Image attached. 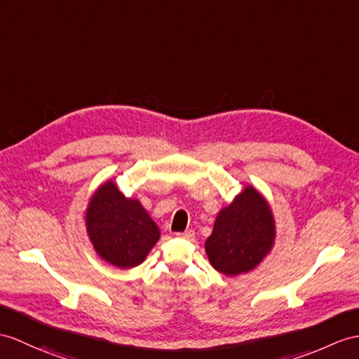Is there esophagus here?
Here are the masks:
<instances>
[{"label":"esophagus","mask_w":359,"mask_h":359,"mask_svg":"<svg viewBox=\"0 0 359 359\" xmlns=\"http://www.w3.org/2000/svg\"><path fill=\"white\" fill-rule=\"evenodd\" d=\"M178 238H182V239H194L195 238V231L194 230H186L184 233H177Z\"/></svg>","instance_id":"1"}]
</instances>
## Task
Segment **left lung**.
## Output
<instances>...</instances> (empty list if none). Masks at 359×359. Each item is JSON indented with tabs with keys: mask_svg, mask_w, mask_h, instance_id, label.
<instances>
[{
	"mask_svg": "<svg viewBox=\"0 0 359 359\" xmlns=\"http://www.w3.org/2000/svg\"><path fill=\"white\" fill-rule=\"evenodd\" d=\"M276 222L266 199L247 186L217 215L205 252L212 266L225 276L255 269L274 245Z\"/></svg>",
	"mask_w": 359,
	"mask_h": 359,
	"instance_id": "obj_1",
	"label": "left lung"
}]
</instances>
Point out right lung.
I'll return each mask as SVG.
<instances>
[{"instance_id":"1","label":"right lung","mask_w":359,"mask_h":359,"mask_svg":"<svg viewBox=\"0 0 359 359\" xmlns=\"http://www.w3.org/2000/svg\"><path fill=\"white\" fill-rule=\"evenodd\" d=\"M85 222L95 252L117 268L143 264L160 239V229L140 201L126 198L112 181L94 191Z\"/></svg>"}]
</instances>
